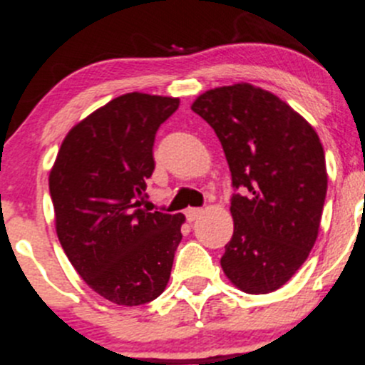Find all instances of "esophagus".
Listing matches in <instances>:
<instances>
[{"instance_id": "obj_1", "label": "esophagus", "mask_w": 365, "mask_h": 365, "mask_svg": "<svg viewBox=\"0 0 365 365\" xmlns=\"http://www.w3.org/2000/svg\"><path fill=\"white\" fill-rule=\"evenodd\" d=\"M201 213H203V210H201V208H187L185 210V217H187V220H189V222H194V220H196L197 217L201 215Z\"/></svg>"}]
</instances>
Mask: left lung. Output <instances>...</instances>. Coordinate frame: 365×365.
Masks as SVG:
<instances>
[{"label":"left lung","instance_id":"left-lung-1","mask_svg":"<svg viewBox=\"0 0 365 365\" xmlns=\"http://www.w3.org/2000/svg\"><path fill=\"white\" fill-rule=\"evenodd\" d=\"M192 111L215 130L242 190L231 197L235 231L220 267L242 292H275L318 238L327 196L318 134L286 102L247 83L206 91Z\"/></svg>","mask_w":365,"mask_h":365}]
</instances>
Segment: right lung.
Segmentation results:
<instances>
[{"label":"right lung","instance_id":"1","mask_svg":"<svg viewBox=\"0 0 365 365\" xmlns=\"http://www.w3.org/2000/svg\"><path fill=\"white\" fill-rule=\"evenodd\" d=\"M180 101L127 93L84 118L61 143L49 175L56 233L88 286L118 305L155 300L182 240V213L146 212L153 143Z\"/></svg>","mask_w":365,"mask_h":365}]
</instances>
